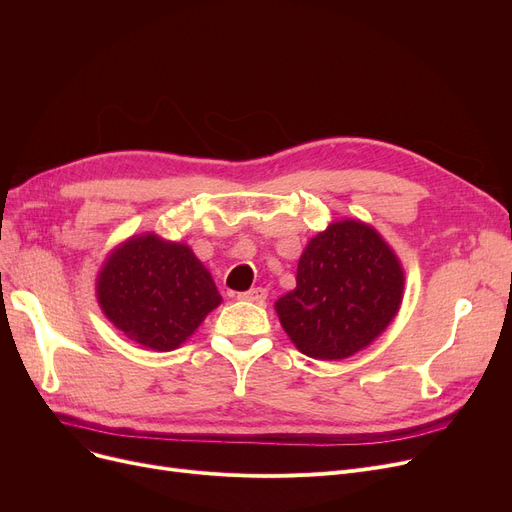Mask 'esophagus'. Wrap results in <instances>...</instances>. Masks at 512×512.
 <instances>
[{
	"label": "esophagus",
	"mask_w": 512,
	"mask_h": 512,
	"mask_svg": "<svg viewBox=\"0 0 512 512\" xmlns=\"http://www.w3.org/2000/svg\"><path fill=\"white\" fill-rule=\"evenodd\" d=\"M236 299L238 301H249V303H263L267 299V290L257 286V288H251L247 292H238Z\"/></svg>",
	"instance_id": "34e87169"
}]
</instances>
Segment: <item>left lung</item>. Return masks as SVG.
I'll return each mask as SVG.
<instances>
[{"label": "left lung", "instance_id": "8db88e82", "mask_svg": "<svg viewBox=\"0 0 512 512\" xmlns=\"http://www.w3.org/2000/svg\"><path fill=\"white\" fill-rule=\"evenodd\" d=\"M402 294L405 270L394 249L371 224L344 218L307 242L297 288L274 309L303 355L342 361L386 332Z\"/></svg>", "mask_w": 512, "mask_h": 512}]
</instances>
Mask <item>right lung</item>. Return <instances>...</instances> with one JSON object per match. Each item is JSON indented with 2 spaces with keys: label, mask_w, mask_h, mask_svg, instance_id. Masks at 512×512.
<instances>
[{
  "label": "right lung",
  "mask_w": 512,
  "mask_h": 512,
  "mask_svg": "<svg viewBox=\"0 0 512 512\" xmlns=\"http://www.w3.org/2000/svg\"><path fill=\"white\" fill-rule=\"evenodd\" d=\"M103 315L126 338L168 353L222 303L207 267L184 242L132 234L105 257L95 282Z\"/></svg>",
  "instance_id": "right-lung-1"
}]
</instances>
